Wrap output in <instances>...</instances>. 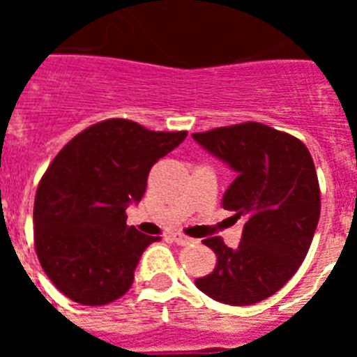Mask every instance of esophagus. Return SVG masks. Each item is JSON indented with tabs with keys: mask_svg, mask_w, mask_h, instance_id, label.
I'll use <instances>...</instances> for the list:
<instances>
[{
	"mask_svg": "<svg viewBox=\"0 0 357 357\" xmlns=\"http://www.w3.org/2000/svg\"><path fill=\"white\" fill-rule=\"evenodd\" d=\"M172 238L176 245H182V247H185V245H197V243H200L198 239L188 238V236H184V234H173Z\"/></svg>",
	"mask_w": 357,
	"mask_h": 357,
	"instance_id": "obj_1",
	"label": "esophagus"
}]
</instances>
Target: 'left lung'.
Returning a JSON list of instances; mask_svg holds the SVG:
<instances>
[{
	"label": "left lung",
	"instance_id": "1",
	"mask_svg": "<svg viewBox=\"0 0 357 357\" xmlns=\"http://www.w3.org/2000/svg\"><path fill=\"white\" fill-rule=\"evenodd\" d=\"M193 139L236 173L222 206L245 218L238 248L220 236L204 239L218 263L195 284L222 304L264 301L295 275L313 241L320 218L313 157L296 137L255 121L198 132Z\"/></svg>",
	"mask_w": 357,
	"mask_h": 357
}]
</instances>
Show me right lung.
<instances>
[{
    "label": "right lung",
    "instance_id": "add662e5",
    "mask_svg": "<svg viewBox=\"0 0 357 357\" xmlns=\"http://www.w3.org/2000/svg\"><path fill=\"white\" fill-rule=\"evenodd\" d=\"M188 132H153L130 119H105L73 137L40 178L33 239L40 266L59 291L105 305L130 289L150 243L127 225V207L146 191L151 166Z\"/></svg>",
    "mask_w": 357,
    "mask_h": 357
}]
</instances>
